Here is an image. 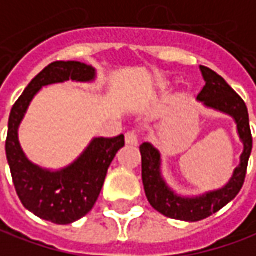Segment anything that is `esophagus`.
<instances>
[{"instance_id": "esophagus-1", "label": "esophagus", "mask_w": 256, "mask_h": 256, "mask_svg": "<svg viewBox=\"0 0 256 256\" xmlns=\"http://www.w3.org/2000/svg\"><path fill=\"white\" fill-rule=\"evenodd\" d=\"M124 140L128 146H137L138 144V132L137 130H128L124 136Z\"/></svg>"}]
</instances>
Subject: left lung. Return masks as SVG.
Wrapping results in <instances>:
<instances>
[{"label":"left lung","instance_id":"1","mask_svg":"<svg viewBox=\"0 0 256 256\" xmlns=\"http://www.w3.org/2000/svg\"><path fill=\"white\" fill-rule=\"evenodd\" d=\"M205 78V86L198 94V100L206 106L222 110L233 116L237 123V130L244 144L241 162L236 168L233 178L223 188L204 194L198 198H184L176 196L166 186L160 176V154L150 142L140 146L142 184L148 201L155 210L170 219L186 222H198L226 206L242 188L246 180L248 159L252 151V134L250 128V116L244 100L226 83V80L206 66H201Z\"/></svg>","mask_w":256,"mask_h":256}]
</instances>
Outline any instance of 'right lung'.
I'll return each mask as SVG.
<instances>
[{
  "instance_id": "obj_1",
  "label": "right lung",
  "mask_w": 256,
  "mask_h": 256,
  "mask_svg": "<svg viewBox=\"0 0 256 256\" xmlns=\"http://www.w3.org/2000/svg\"><path fill=\"white\" fill-rule=\"evenodd\" d=\"M96 76L91 66L82 62H52L36 76L14 104L5 141L16 194L23 206L41 219L55 224H70L90 212L97 202L108 168L124 146V136L94 138L83 155L60 172L44 170L23 154L18 128L28 104L42 86L66 80L90 82Z\"/></svg>"
}]
</instances>
